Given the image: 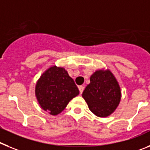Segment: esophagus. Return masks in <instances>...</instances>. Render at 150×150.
<instances>
[{
    "mask_svg": "<svg viewBox=\"0 0 150 150\" xmlns=\"http://www.w3.org/2000/svg\"><path fill=\"white\" fill-rule=\"evenodd\" d=\"M84 86H79V92H80V93L81 94L83 92V91H84Z\"/></svg>",
    "mask_w": 150,
    "mask_h": 150,
    "instance_id": "34e87169",
    "label": "esophagus"
}]
</instances>
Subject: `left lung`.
Listing matches in <instances>:
<instances>
[{
	"label": "left lung",
	"instance_id": "left-lung-1",
	"mask_svg": "<svg viewBox=\"0 0 150 150\" xmlns=\"http://www.w3.org/2000/svg\"><path fill=\"white\" fill-rule=\"evenodd\" d=\"M90 81L91 83L83 91V98L97 116H109L120 103L121 89L118 81L109 70L96 71Z\"/></svg>",
	"mask_w": 150,
	"mask_h": 150
}]
</instances>
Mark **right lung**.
Segmentation results:
<instances>
[{"mask_svg":"<svg viewBox=\"0 0 150 150\" xmlns=\"http://www.w3.org/2000/svg\"><path fill=\"white\" fill-rule=\"evenodd\" d=\"M79 94L78 87L67 71L53 66L38 81L35 95L41 107L52 115L60 113L71 99Z\"/></svg>","mask_w":150,"mask_h":150,"instance_id":"right-lung-1","label":"right lung"}]
</instances>
